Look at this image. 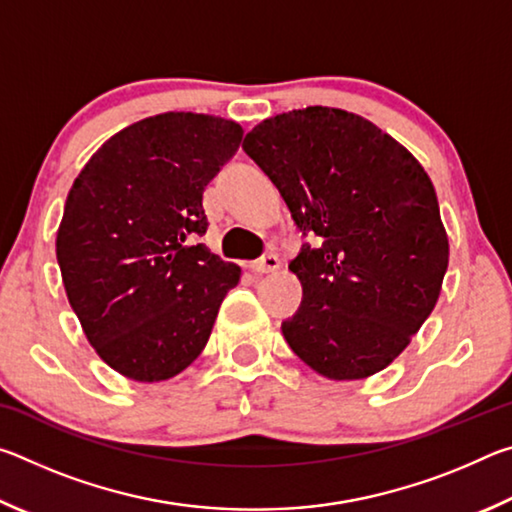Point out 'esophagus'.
<instances>
[{
	"label": "esophagus",
	"mask_w": 512,
	"mask_h": 512,
	"mask_svg": "<svg viewBox=\"0 0 512 512\" xmlns=\"http://www.w3.org/2000/svg\"><path fill=\"white\" fill-rule=\"evenodd\" d=\"M277 268H280V259H277V255H273V253H268L264 257L255 259V262H250V271L253 273H273V271H277Z\"/></svg>",
	"instance_id": "esophagus-1"
}]
</instances>
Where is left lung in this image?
Here are the masks:
<instances>
[{"mask_svg": "<svg viewBox=\"0 0 512 512\" xmlns=\"http://www.w3.org/2000/svg\"><path fill=\"white\" fill-rule=\"evenodd\" d=\"M244 151L320 239L289 264L302 284L289 348L334 381L384 370L436 307L449 262L427 171L372 121L327 106L264 119Z\"/></svg>", "mask_w": 512, "mask_h": 512, "instance_id": "1", "label": "left lung"}]
</instances>
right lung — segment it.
<instances>
[{"label":"right lung","instance_id":"obj_1","mask_svg":"<svg viewBox=\"0 0 512 512\" xmlns=\"http://www.w3.org/2000/svg\"><path fill=\"white\" fill-rule=\"evenodd\" d=\"M237 121L162 112L110 137L69 189L56 237L85 336L128 379L176 377L203 352L241 268L205 244L203 192L237 153Z\"/></svg>","mask_w":512,"mask_h":512}]
</instances>
